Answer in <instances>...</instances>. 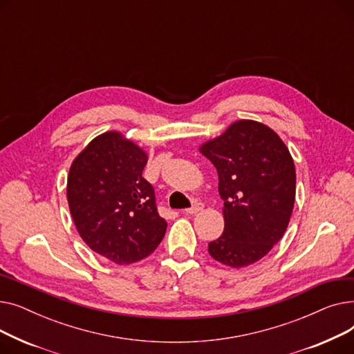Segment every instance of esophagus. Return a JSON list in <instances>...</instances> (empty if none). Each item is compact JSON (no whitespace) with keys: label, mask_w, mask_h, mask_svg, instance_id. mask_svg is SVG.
Returning <instances> with one entry per match:
<instances>
[{"label":"esophagus","mask_w":354,"mask_h":354,"mask_svg":"<svg viewBox=\"0 0 354 354\" xmlns=\"http://www.w3.org/2000/svg\"><path fill=\"white\" fill-rule=\"evenodd\" d=\"M202 209H203V203H202V202H195L194 207H191V208H188V209H185L183 212H185V214L194 215V214H198V212L202 211Z\"/></svg>","instance_id":"1"}]
</instances>
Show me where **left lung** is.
<instances>
[{
  "label": "left lung",
  "mask_w": 354,
  "mask_h": 354,
  "mask_svg": "<svg viewBox=\"0 0 354 354\" xmlns=\"http://www.w3.org/2000/svg\"><path fill=\"white\" fill-rule=\"evenodd\" d=\"M218 172L225 227L208 244L218 263L247 267L266 257L288 227L295 201V167L272 129L238 120L199 147Z\"/></svg>",
  "instance_id": "1"
}]
</instances>
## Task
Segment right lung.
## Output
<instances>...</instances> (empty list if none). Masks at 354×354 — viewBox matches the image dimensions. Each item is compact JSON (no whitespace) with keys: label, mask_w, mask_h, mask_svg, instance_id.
Returning a JSON list of instances; mask_svg holds the SVG:
<instances>
[{"label":"right lung","mask_w":354,"mask_h":354,"mask_svg":"<svg viewBox=\"0 0 354 354\" xmlns=\"http://www.w3.org/2000/svg\"><path fill=\"white\" fill-rule=\"evenodd\" d=\"M147 155L119 132L93 139L67 176L71 218L90 250L119 266L151 255L166 232L155 191L142 172Z\"/></svg>","instance_id":"add662e5"}]
</instances>
